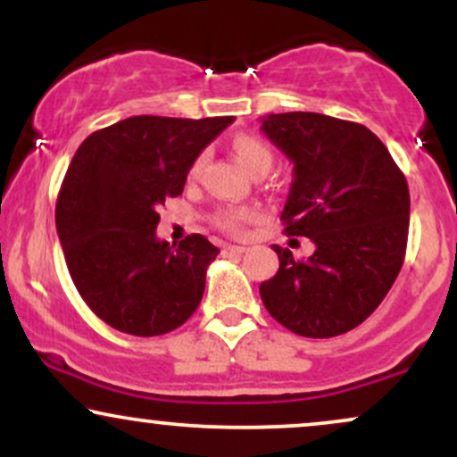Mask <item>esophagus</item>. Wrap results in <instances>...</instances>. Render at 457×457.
<instances>
[{
  "instance_id": "34e87169",
  "label": "esophagus",
  "mask_w": 457,
  "mask_h": 457,
  "mask_svg": "<svg viewBox=\"0 0 457 457\" xmlns=\"http://www.w3.org/2000/svg\"><path fill=\"white\" fill-rule=\"evenodd\" d=\"M245 246H238V245H225L223 246V253H232V255H243L245 253Z\"/></svg>"
}]
</instances>
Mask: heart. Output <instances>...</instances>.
<instances>
[{
  "mask_svg": "<svg viewBox=\"0 0 457 457\" xmlns=\"http://www.w3.org/2000/svg\"><path fill=\"white\" fill-rule=\"evenodd\" d=\"M232 152L236 154V159L240 161V165L253 176L269 174L272 162H275V152H272L270 145L266 141L253 137V135H236L232 139ZM204 162H206V154H199L191 162L188 176L197 178L202 174ZM258 219L260 212L253 211V208H228V211H221L217 214V225L228 234H243Z\"/></svg>",
  "mask_w": 457,
  "mask_h": 457,
  "instance_id": "heart-1",
  "label": "heart"
}]
</instances>
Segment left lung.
I'll return each instance as SVG.
<instances>
[{
  "label": "left lung",
  "instance_id": "8db88e82",
  "mask_svg": "<svg viewBox=\"0 0 457 457\" xmlns=\"http://www.w3.org/2000/svg\"><path fill=\"white\" fill-rule=\"evenodd\" d=\"M262 130L295 162L283 232L316 245L307 260L272 245L279 270L260 286L262 303L303 337L348 333L400 275L411 223L406 178L363 124L290 112L262 118Z\"/></svg>",
  "mask_w": 457,
  "mask_h": 457
}]
</instances>
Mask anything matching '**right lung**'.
I'll return each instance as SVG.
<instances>
[{"label":"right lung","mask_w":457,"mask_h":457,"mask_svg":"<svg viewBox=\"0 0 457 457\" xmlns=\"http://www.w3.org/2000/svg\"><path fill=\"white\" fill-rule=\"evenodd\" d=\"M232 122L133 115L79 145L57 195V236L79 295L109 327L154 337L197 309L219 249L202 234L178 246L156 238L159 208Z\"/></svg>","instance_id":"right-lung-1"}]
</instances>
